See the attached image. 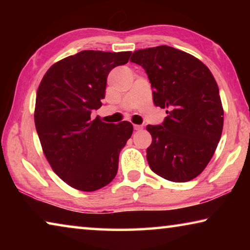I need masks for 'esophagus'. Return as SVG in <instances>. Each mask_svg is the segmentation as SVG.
Listing matches in <instances>:
<instances>
[{
    "instance_id": "1",
    "label": "esophagus",
    "mask_w": 250,
    "mask_h": 250,
    "mask_svg": "<svg viewBox=\"0 0 250 250\" xmlns=\"http://www.w3.org/2000/svg\"><path fill=\"white\" fill-rule=\"evenodd\" d=\"M133 128H134V130H141L143 126L141 125H133Z\"/></svg>"
}]
</instances>
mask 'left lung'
<instances>
[{"mask_svg": "<svg viewBox=\"0 0 250 250\" xmlns=\"http://www.w3.org/2000/svg\"><path fill=\"white\" fill-rule=\"evenodd\" d=\"M130 62L146 70L154 104L167 109L159 125H146L152 143L150 168L163 179H195L213 156L222 137L224 111L218 86L200 59L170 46L135 50Z\"/></svg>", "mask_w": 250, "mask_h": 250, "instance_id": "8db88e82", "label": "left lung"}]
</instances>
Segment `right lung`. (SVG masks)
<instances>
[{
    "mask_svg": "<svg viewBox=\"0 0 250 250\" xmlns=\"http://www.w3.org/2000/svg\"><path fill=\"white\" fill-rule=\"evenodd\" d=\"M130 56L83 50L54 64L40 83L34 119L44 154L54 172L79 191H97L115 179L120 151L132 134L129 121L90 118L103 104L109 73Z\"/></svg>",
    "mask_w": 250,
    "mask_h": 250,
    "instance_id": "1",
    "label": "right lung"
}]
</instances>
